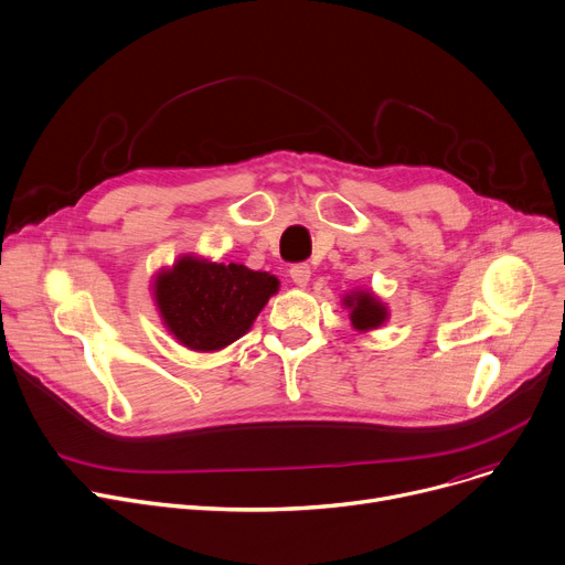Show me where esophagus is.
I'll list each match as a JSON object with an SVG mask.
<instances>
[{"label": "esophagus", "mask_w": 565, "mask_h": 565, "mask_svg": "<svg viewBox=\"0 0 565 565\" xmlns=\"http://www.w3.org/2000/svg\"><path fill=\"white\" fill-rule=\"evenodd\" d=\"M289 276H291L294 285H298V287H306V285L310 282L312 269L308 267V264H294V267L289 269Z\"/></svg>", "instance_id": "esophagus-1"}]
</instances>
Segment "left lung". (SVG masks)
Masks as SVG:
<instances>
[{"instance_id":"left-lung-1","label":"left lung","mask_w":565,"mask_h":565,"mask_svg":"<svg viewBox=\"0 0 565 565\" xmlns=\"http://www.w3.org/2000/svg\"><path fill=\"white\" fill-rule=\"evenodd\" d=\"M355 330H374L387 321V308L370 289H355L342 298Z\"/></svg>"}]
</instances>
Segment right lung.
<instances>
[{
	"mask_svg": "<svg viewBox=\"0 0 565 565\" xmlns=\"http://www.w3.org/2000/svg\"><path fill=\"white\" fill-rule=\"evenodd\" d=\"M267 271L182 255L154 280V303L171 335L191 351H218L239 340L278 291Z\"/></svg>",
	"mask_w": 565,
	"mask_h": 565,
	"instance_id": "1",
	"label": "right lung"
}]
</instances>
